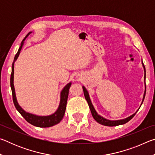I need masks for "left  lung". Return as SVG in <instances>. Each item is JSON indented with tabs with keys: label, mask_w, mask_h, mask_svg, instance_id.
I'll return each mask as SVG.
<instances>
[{
	"label": "left lung",
	"mask_w": 155,
	"mask_h": 155,
	"mask_svg": "<svg viewBox=\"0 0 155 155\" xmlns=\"http://www.w3.org/2000/svg\"><path fill=\"white\" fill-rule=\"evenodd\" d=\"M141 64H142V66L143 68V71H144V85H145V90H144L142 101H141V103L140 104V107H139L137 111H136L133 114H132L131 115H130V116H128L127 117H126V118H124V119L117 120H111L107 119V118H105V117L101 116V115H99L98 113H97V111H96L95 108H94V107L92 103H91L90 97V94H89L88 91L87 90V89L85 87V86H83V92H84V96H85V98L86 99V101H87L88 105H89V107H90V109L91 115H92V116H93V117L94 118V120H95L97 122L99 123V124H102V125L108 126V127H115V126L122 125V124H124L127 122H128V121H129V120H130L131 119L133 118V117L135 116V115L136 114H137V112L138 111V110L140 109V107L141 106V104H142V103H143V100H144V98H145V95H146V81H145V80H146V69H145V66H144L142 60H141Z\"/></svg>",
	"instance_id": "left-lung-1"
}]
</instances>
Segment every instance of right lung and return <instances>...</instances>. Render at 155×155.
<instances>
[{"label": "right lung", "mask_w": 155, "mask_h": 155, "mask_svg": "<svg viewBox=\"0 0 155 155\" xmlns=\"http://www.w3.org/2000/svg\"><path fill=\"white\" fill-rule=\"evenodd\" d=\"M32 33V31H30L27 35H26L24 40L22 41L20 44V46L19 49H18V52L15 54L14 57V61L12 64V74H11V78H10V85H11L12 91V96H13V101H14V105L15 108L18 110V111L22 115V116L27 120V121L30 123L31 124L38 127H41V128H46V127H51L52 126L57 124L60 122V121L64 117V115L65 114V109H66V104H67V101L68 94H69V89L70 86L72 85V82L68 83L65 87L62 89L60 93V101L59 104V107L57 109L54 111L53 114L49 115H35L31 113H28L24 109L22 108L16 98V95H15V91L14 87V64L15 61H16L18 57H19V54L20 53L21 50L22 48V46L25 44V41L27 39V37Z\"/></svg>", "instance_id": "obj_1"}]
</instances>
